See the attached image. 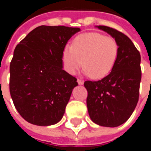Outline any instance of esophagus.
<instances>
[{
  "label": "esophagus",
  "instance_id": "34e87169",
  "mask_svg": "<svg viewBox=\"0 0 151 151\" xmlns=\"http://www.w3.org/2000/svg\"><path fill=\"white\" fill-rule=\"evenodd\" d=\"M77 82L78 83V85H83V83H84V82H83L82 80H81V79H78Z\"/></svg>",
  "mask_w": 151,
  "mask_h": 151
}]
</instances>
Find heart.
<instances>
[{"label": "heart", "instance_id": "1", "mask_svg": "<svg viewBox=\"0 0 151 151\" xmlns=\"http://www.w3.org/2000/svg\"><path fill=\"white\" fill-rule=\"evenodd\" d=\"M118 55L119 45L114 38L89 32L77 36L72 47H65L61 56L64 69L70 74H74L83 62L86 74L99 79L111 73Z\"/></svg>", "mask_w": 151, "mask_h": 151}]
</instances>
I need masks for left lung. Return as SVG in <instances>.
<instances>
[{
  "label": "left lung",
  "mask_w": 151,
  "mask_h": 151,
  "mask_svg": "<svg viewBox=\"0 0 151 151\" xmlns=\"http://www.w3.org/2000/svg\"><path fill=\"white\" fill-rule=\"evenodd\" d=\"M95 27L107 32L116 40L119 55L111 73L99 81L84 82L88 95L89 116L100 126H120L134 111L139 97L142 71L141 56L129 38L113 28Z\"/></svg>",
  "instance_id": "1"
}]
</instances>
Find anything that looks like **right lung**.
<instances>
[{
    "label": "right lung",
    "instance_id": "1",
    "mask_svg": "<svg viewBox=\"0 0 151 151\" xmlns=\"http://www.w3.org/2000/svg\"><path fill=\"white\" fill-rule=\"evenodd\" d=\"M80 28L40 26L15 47L9 66V91L29 123L49 126L65 114L77 79L63 69L62 52Z\"/></svg>",
    "mask_w": 151,
    "mask_h": 151
}]
</instances>
